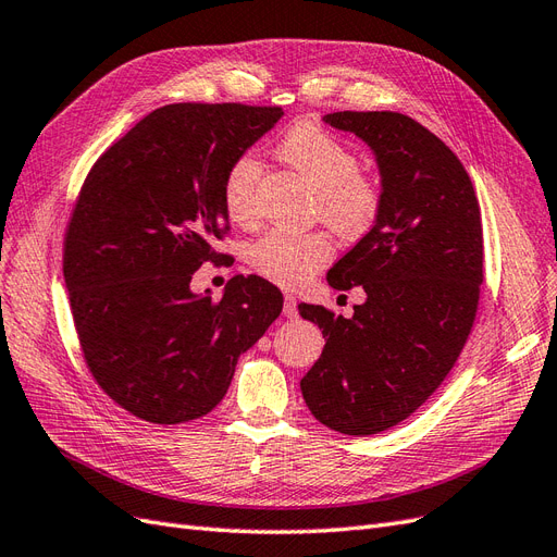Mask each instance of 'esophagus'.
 <instances>
[{
	"mask_svg": "<svg viewBox=\"0 0 557 557\" xmlns=\"http://www.w3.org/2000/svg\"><path fill=\"white\" fill-rule=\"evenodd\" d=\"M283 315L285 318H297V299L290 293L283 295Z\"/></svg>",
	"mask_w": 557,
	"mask_h": 557,
	"instance_id": "34e87169",
	"label": "esophagus"
}]
</instances>
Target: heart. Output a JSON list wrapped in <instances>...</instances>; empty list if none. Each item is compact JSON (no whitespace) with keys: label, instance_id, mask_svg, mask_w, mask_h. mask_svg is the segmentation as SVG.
I'll list each match as a JSON object with an SVG mask.
<instances>
[{"label":"heart","instance_id":"1","mask_svg":"<svg viewBox=\"0 0 557 557\" xmlns=\"http://www.w3.org/2000/svg\"><path fill=\"white\" fill-rule=\"evenodd\" d=\"M278 158L315 190V215L342 237H360L376 223L381 183L360 172V158L346 139L315 123H297L276 148ZM260 162L250 153L234 158L221 178V199L227 215L252 225L258 205ZM332 258V244L320 232H269L250 250V262L262 276L285 288L307 283Z\"/></svg>","mask_w":557,"mask_h":557}]
</instances>
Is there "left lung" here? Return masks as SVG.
<instances>
[{"label":"left lung","mask_w":557,"mask_h":557,"mask_svg":"<svg viewBox=\"0 0 557 557\" xmlns=\"http://www.w3.org/2000/svg\"><path fill=\"white\" fill-rule=\"evenodd\" d=\"M325 123L374 150L383 205L374 227L327 272L336 290L362 285L352 318L299 305L325 348L299 381L315 420L350 436L409 418L458 362L483 283L479 199L458 156L413 117L336 111Z\"/></svg>","instance_id":"left-lung-1"}]
</instances>
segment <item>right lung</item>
Here are the masks:
<instances>
[{"label":"right lung","instance_id":"obj_1","mask_svg":"<svg viewBox=\"0 0 557 557\" xmlns=\"http://www.w3.org/2000/svg\"><path fill=\"white\" fill-rule=\"evenodd\" d=\"M283 115L281 107L166 104L92 164L64 232L62 272L83 358L97 385L156 425L207 416L234 367L283 309L269 281L232 276L225 295L190 281L230 232L225 166Z\"/></svg>","mask_w":557,"mask_h":557}]
</instances>
